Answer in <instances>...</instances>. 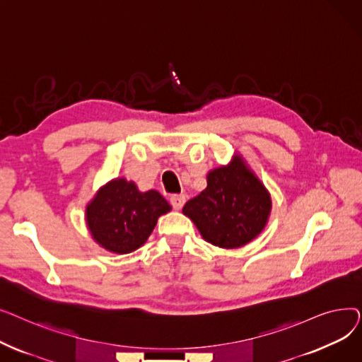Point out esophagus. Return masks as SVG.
<instances>
[{
  "mask_svg": "<svg viewBox=\"0 0 362 362\" xmlns=\"http://www.w3.org/2000/svg\"><path fill=\"white\" fill-rule=\"evenodd\" d=\"M185 201H186L185 195H173L170 198V204L173 205L175 210H182V206L185 205Z\"/></svg>",
  "mask_w": 362,
  "mask_h": 362,
  "instance_id": "esophagus-1",
  "label": "esophagus"
}]
</instances>
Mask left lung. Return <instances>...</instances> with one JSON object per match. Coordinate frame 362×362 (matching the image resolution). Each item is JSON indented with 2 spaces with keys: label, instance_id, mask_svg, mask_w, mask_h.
I'll list each match as a JSON object with an SVG mask.
<instances>
[{
  "label": "left lung",
  "instance_id": "8db88e82",
  "mask_svg": "<svg viewBox=\"0 0 362 362\" xmlns=\"http://www.w3.org/2000/svg\"><path fill=\"white\" fill-rule=\"evenodd\" d=\"M183 214L198 232L223 250L242 248L269 223L272 195L240 154L230 163L208 171L206 187L187 201Z\"/></svg>",
  "mask_w": 362,
  "mask_h": 362
}]
</instances>
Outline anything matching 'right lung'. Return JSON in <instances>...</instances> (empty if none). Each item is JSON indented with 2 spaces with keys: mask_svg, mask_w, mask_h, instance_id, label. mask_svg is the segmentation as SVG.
Segmentation results:
<instances>
[{
  "mask_svg": "<svg viewBox=\"0 0 362 362\" xmlns=\"http://www.w3.org/2000/svg\"><path fill=\"white\" fill-rule=\"evenodd\" d=\"M171 205L156 189L141 192L136 183L116 177L103 185L85 206L86 227L101 248L130 254L148 240Z\"/></svg>",
  "mask_w": 362,
  "mask_h": 362,
  "instance_id": "right-lung-1",
  "label": "right lung"
}]
</instances>
